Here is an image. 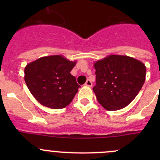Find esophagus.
<instances>
[{"label":"esophagus","mask_w":160,"mask_h":160,"mask_svg":"<svg viewBox=\"0 0 160 160\" xmlns=\"http://www.w3.org/2000/svg\"><path fill=\"white\" fill-rule=\"evenodd\" d=\"M85 85H86V86H88V87H91L92 86V82L90 81V80H88L86 81V83H85Z\"/></svg>","instance_id":"esophagus-1"}]
</instances>
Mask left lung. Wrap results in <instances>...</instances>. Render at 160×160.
<instances>
[{
    "instance_id": "left-lung-1",
    "label": "left lung",
    "mask_w": 160,
    "mask_h": 160,
    "mask_svg": "<svg viewBox=\"0 0 160 160\" xmlns=\"http://www.w3.org/2000/svg\"><path fill=\"white\" fill-rule=\"evenodd\" d=\"M93 90L100 104L108 111L124 108L135 99L146 80V67L135 58L109 55L93 64Z\"/></svg>"
}]
</instances>
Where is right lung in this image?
Wrapping results in <instances>:
<instances>
[{"label": "right lung", "instance_id": "right-lung-1", "mask_svg": "<svg viewBox=\"0 0 160 160\" xmlns=\"http://www.w3.org/2000/svg\"><path fill=\"white\" fill-rule=\"evenodd\" d=\"M76 63L77 61L54 55L27 64L24 78L36 101L52 109H62L70 104L80 88L70 74Z\"/></svg>", "mask_w": 160, "mask_h": 160}]
</instances>
